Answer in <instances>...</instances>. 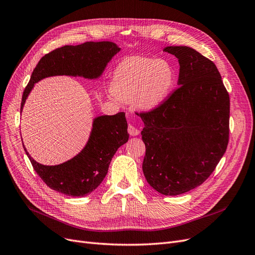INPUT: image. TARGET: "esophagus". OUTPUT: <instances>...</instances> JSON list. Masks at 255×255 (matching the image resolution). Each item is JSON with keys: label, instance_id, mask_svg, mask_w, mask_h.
<instances>
[{"label": "esophagus", "instance_id": "34e87169", "mask_svg": "<svg viewBox=\"0 0 255 255\" xmlns=\"http://www.w3.org/2000/svg\"><path fill=\"white\" fill-rule=\"evenodd\" d=\"M128 133L132 136H136L139 134V130L132 125H129L128 126Z\"/></svg>", "mask_w": 255, "mask_h": 255}]
</instances>
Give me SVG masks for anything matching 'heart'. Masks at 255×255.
I'll return each instance as SVG.
<instances>
[{"instance_id": "b5f03b06", "label": "heart", "mask_w": 255, "mask_h": 255, "mask_svg": "<svg viewBox=\"0 0 255 255\" xmlns=\"http://www.w3.org/2000/svg\"><path fill=\"white\" fill-rule=\"evenodd\" d=\"M176 70L167 59L128 56L112 74L110 90L118 100L129 102L145 111L164 104L175 86Z\"/></svg>"}]
</instances>
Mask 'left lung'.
Masks as SVG:
<instances>
[{"mask_svg": "<svg viewBox=\"0 0 255 255\" xmlns=\"http://www.w3.org/2000/svg\"><path fill=\"white\" fill-rule=\"evenodd\" d=\"M164 51L180 63V87L159 107L139 113L145 125L143 172L157 192L178 195L202 185L223 157L230 100L212 61L187 46Z\"/></svg>", "mask_w": 255, "mask_h": 255, "instance_id": "8db88e82", "label": "left lung"}]
</instances>
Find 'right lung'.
Instances as JSON below:
<instances>
[{"instance_id": "obj_1", "label": "right lung", "mask_w": 255, "mask_h": 255, "mask_svg": "<svg viewBox=\"0 0 255 255\" xmlns=\"http://www.w3.org/2000/svg\"><path fill=\"white\" fill-rule=\"evenodd\" d=\"M120 50V47L112 42H86L77 46H63L45 54L23 92L21 111L35 83L53 75L98 79ZM127 127L124 112L96 118L88 142L82 151L69 161L55 166L37 163L23 146L35 172L47 186L60 193L81 197L96 190L105 178L113 155L127 143Z\"/></svg>"}]
</instances>
